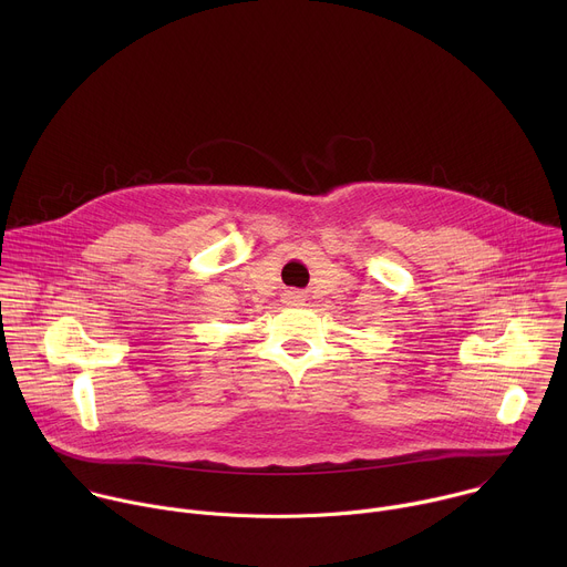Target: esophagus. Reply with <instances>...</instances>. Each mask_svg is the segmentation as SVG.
Masks as SVG:
<instances>
[{"mask_svg":"<svg viewBox=\"0 0 567 567\" xmlns=\"http://www.w3.org/2000/svg\"><path fill=\"white\" fill-rule=\"evenodd\" d=\"M287 302L289 305H302V293L300 291H289L287 293Z\"/></svg>","mask_w":567,"mask_h":567,"instance_id":"1","label":"esophagus"}]
</instances>
